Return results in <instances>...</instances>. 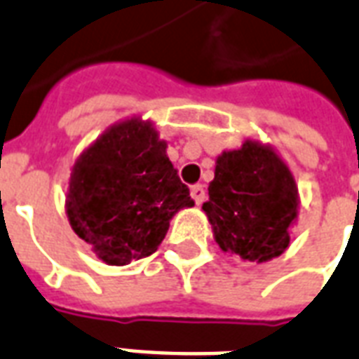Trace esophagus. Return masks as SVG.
Masks as SVG:
<instances>
[{
  "mask_svg": "<svg viewBox=\"0 0 359 359\" xmlns=\"http://www.w3.org/2000/svg\"><path fill=\"white\" fill-rule=\"evenodd\" d=\"M191 196H193V200L196 202V204H202L205 200V191H204V185H193V189H191Z\"/></svg>",
  "mask_w": 359,
  "mask_h": 359,
  "instance_id": "esophagus-1",
  "label": "esophagus"
}]
</instances>
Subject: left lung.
I'll use <instances>...</instances> for the list:
<instances>
[{
	"label": "left lung",
	"instance_id": "8db88e82",
	"mask_svg": "<svg viewBox=\"0 0 359 359\" xmlns=\"http://www.w3.org/2000/svg\"><path fill=\"white\" fill-rule=\"evenodd\" d=\"M202 210L221 251L243 262H268L290 245L299 194L292 172L271 146L247 138L223 151Z\"/></svg>",
	"mask_w": 359,
	"mask_h": 359
}]
</instances>
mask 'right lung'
<instances>
[{
  "label": "right lung",
  "mask_w": 359,
  "mask_h": 359,
  "mask_svg": "<svg viewBox=\"0 0 359 359\" xmlns=\"http://www.w3.org/2000/svg\"><path fill=\"white\" fill-rule=\"evenodd\" d=\"M194 202L149 119L108 127L74 161L65 211L74 234L108 266L149 257L170 219Z\"/></svg>",
  "instance_id": "add662e5"
}]
</instances>
